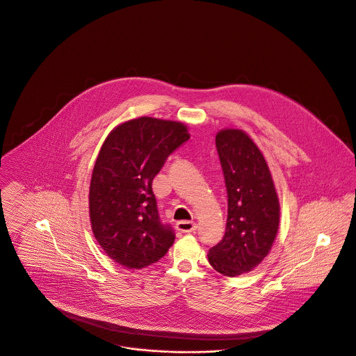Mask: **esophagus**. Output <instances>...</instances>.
I'll return each mask as SVG.
<instances>
[{
    "instance_id": "34e87169",
    "label": "esophagus",
    "mask_w": 356,
    "mask_h": 356,
    "mask_svg": "<svg viewBox=\"0 0 356 356\" xmlns=\"http://www.w3.org/2000/svg\"><path fill=\"white\" fill-rule=\"evenodd\" d=\"M176 227L181 233H191V232L196 230L197 225L193 223V222H190V220H180V222H177Z\"/></svg>"
}]
</instances>
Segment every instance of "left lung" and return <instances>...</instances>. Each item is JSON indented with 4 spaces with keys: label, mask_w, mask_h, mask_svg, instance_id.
<instances>
[{
    "label": "left lung",
    "mask_w": 356,
    "mask_h": 356,
    "mask_svg": "<svg viewBox=\"0 0 356 356\" xmlns=\"http://www.w3.org/2000/svg\"><path fill=\"white\" fill-rule=\"evenodd\" d=\"M227 191L223 238L209 250L219 274L250 273L270 253L279 227L280 204L268 164L245 131L223 129L216 137Z\"/></svg>",
    "instance_id": "obj_1"
}]
</instances>
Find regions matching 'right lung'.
I'll return each instance as SVG.
<instances>
[{"instance_id":"add662e5","label":"right lung","mask_w":356,"mask_h":356,"mask_svg":"<svg viewBox=\"0 0 356 356\" xmlns=\"http://www.w3.org/2000/svg\"><path fill=\"white\" fill-rule=\"evenodd\" d=\"M181 122L140 116L116 126L106 138L89 187V217L99 245L115 263L145 268L175 241L160 220L152 190L168 156L188 140Z\"/></svg>"}]
</instances>
